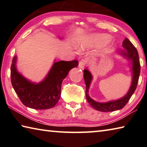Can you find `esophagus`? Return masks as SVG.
<instances>
[{
	"instance_id": "1",
	"label": "esophagus",
	"mask_w": 147,
	"mask_h": 147,
	"mask_svg": "<svg viewBox=\"0 0 147 147\" xmlns=\"http://www.w3.org/2000/svg\"><path fill=\"white\" fill-rule=\"evenodd\" d=\"M86 63V61L85 59H82V60L79 62L78 67L80 69H83L84 67H85Z\"/></svg>"
}]
</instances>
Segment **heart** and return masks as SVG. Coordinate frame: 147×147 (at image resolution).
<instances>
[{
    "mask_svg": "<svg viewBox=\"0 0 147 147\" xmlns=\"http://www.w3.org/2000/svg\"><path fill=\"white\" fill-rule=\"evenodd\" d=\"M109 38L110 37L107 34H95L90 37V40L94 45H97L107 41Z\"/></svg>",
    "mask_w": 147,
    "mask_h": 147,
    "instance_id": "heart-1",
    "label": "heart"
}]
</instances>
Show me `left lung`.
<instances>
[{
    "label": "left lung",
    "instance_id": "8db88e82",
    "mask_svg": "<svg viewBox=\"0 0 147 147\" xmlns=\"http://www.w3.org/2000/svg\"><path fill=\"white\" fill-rule=\"evenodd\" d=\"M123 49H121L119 53L128 60L130 61V69L131 71V85L127 93L123 97L117 99V100L106 102H96L93 100L89 95V87H90L93 77L88 68L84 70V78L86 86V95L87 100L96 110L103 111V112H109V111H113L122 109L130 100L138 86L141 69L138 51L128 38H126L123 41Z\"/></svg>",
    "mask_w": 147,
    "mask_h": 147
}]
</instances>
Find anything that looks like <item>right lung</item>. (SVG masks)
Listing matches in <instances>:
<instances>
[{"label":"right lung","mask_w":147,"mask_h":147,"mask_svg":"<svg viewBox=\"0 0 147 147\" xmlns=\"http://www.w3.org/2000/svg\"><path fill=\"white\" fill-rule=\"evenodd\" d=\"M17 56H15L11 65L12 86L24 106L36 109H47L55 106L60 97L62 82L71 69L78 65L77 60H54L45 78L36 83L29 80L17 71Z\"/></svg>","instance_id":"1"}]
</instances>
